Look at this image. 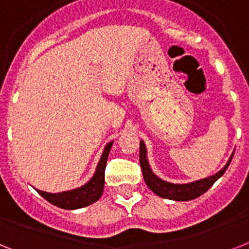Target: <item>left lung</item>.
<instances>
[{"instance_id":"obj_1","label":"left lung","mask_w":249,"mask_h":249,"mask_svg":"<svg viewBox=\"0 0 249 249\" xmlns=\"http://www.w3.org/2000/svg\"><path fill=\"white\" fill-rule=\"evenodd\" d=\"M233 154H231V160H228V163L221 171H219L216 175L210 176L208 178L200 179V181H195L191 183H185V185H175V183L166 182L163 179L158 178V177L152 172L149 168L147 160V149L144 145L143 142H141V149H139V162H141L142 172H143L144 181L156 195L163 197V199L176 200V201H189V200H194L196 197L201 196L204 192L208 191L216 179L219 177L223 176V173L227 171L228 166L231 164Z\"/></svg>"}]
</instances>
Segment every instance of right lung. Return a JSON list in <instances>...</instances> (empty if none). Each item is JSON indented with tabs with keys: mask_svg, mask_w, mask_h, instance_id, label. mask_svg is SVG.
<instances>
[{
	"mask_svg": "<svg viewBox=\"0 0 249 249\" xmlns=\"http://www.w3.org/2000/svg\"><path fill=\"white\" fill-rule=\"evenodd\" d=\"M112 142L108 143L105 147V150L101 156V160L99 162L97 170H96L95 176L89 182L79 189L72 190V191L60 192V194H49L40 190H36L39 195H41L44 199L49 201L50 204L58 206V208L72 210V209L85 208L87 205H91L95 201L101 197L102 191H104V185H105V168L106 160H107L108 153L111 149Z\"/></svg>",
	"mask_w": 249,
	"mask_h": 249,
	"instance_id": "add662e5",
	"label": "right lung"
}]
</instances>
